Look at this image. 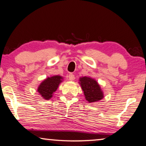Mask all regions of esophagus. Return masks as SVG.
<instances>
[{"mask_svg":"<svg viewBox=\"0 0 146 146\" xmlns=\"http://www.w3.org/2000/svg\"><path fill=\"white\" fill-rule=\"evenodd\" d=\"M68 77H69V80H71V81H73V80L75 79V75H74L72 73L69 74Z\"/></svg>","mask_w":146,"mask_h":146,"instance_id":"esophagus-1","label":"esophagus"}]
</instances>
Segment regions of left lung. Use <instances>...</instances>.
I'll use <instances>...</instances> for the list:
<instances>
[{
  "label": "left lung",
  "mask_w": 146,
  "mask_h": 146,
  "mask_svg": "<svg viewBox=\"0 0 146 146\" xmlns=\"http://www.w3.org/2000/svg\"><path fill=\"white\" fill-rule=\"evenodd\" d=\"M79 84L84 92L86 100L88 101V103L97 102L103 98V90L94 78L86 76L80 77Z\"/></svg>",
  "instance_id": "8db88e82"
}]
</instances>
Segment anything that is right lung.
Masks as SVG:
<instances>
[{
    "label": "right lung",
    "mask_w": 146,
    "mask_h": 146,
    "mask_svg": "<svg viewBox=\"0 0 146 146\" xmlns=\"http://www.w3.org/2000/svg\"><path fill=\"white\" fill-rule=\"evenodd\" d=\"M63 81V77L60 75H54L43 80L38 88V92L41 98L48 100L51 99L54 92L56 91L59 84Z\"/></svg>",
    "instance_id": "obj_1"
}]
</instances>
